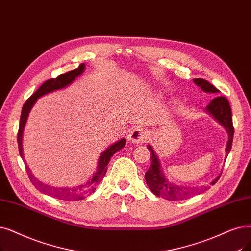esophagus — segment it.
<instances>
[{
    "label": "esophagus",
    "mask_w": 251,
    "mask_h": 251,
    "mask_svg": "<svg viewBox=\"0 0 251 251\" xmlns=\"http://www.w3.org/2000/svg\"><path fill=\"white\" fill-rule=\"evenodd\" d=\"M149 139V134L143 128H134L130 131L128 135V141L132 144H138V143H146Z\"/></svg>",
    "instance_id": "34e87169"
}]
</instances>
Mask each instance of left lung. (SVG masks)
<instances>
[{"label":"left lung","mask_w":251,"mask_h":251,"mask_svg":"<svg viewBox=\"0 0 251 251\" xmlns=\"http://www.w3.org/2000/svg\"><path fill=\"white\" fill-rule=\"evenodd\" d=\"M194 83L199 86L200 88L207 93H211L217 95L220 92L213 85L203 79H194ZM205 112L208 113L214 118L215 121L219 122L226 131L228 139L226 147V157H227L228 152L231 151L233 137H234V127L232 119V110L230 103L224 96H216L210 101V103L206 106ZM149 151H151V165L149 170L145 174L146 182L148 184L151 192L154 193L158 197H162L169 201H180L188 199L194 195L200 194L206 190H208L210 186L220 179L221 174L213 181H211L210 186H201V187H184L170 182L161 167V163L154 151L151 146H148Z\"/></svg>","instance_id":"obj_1"}]
</instances>
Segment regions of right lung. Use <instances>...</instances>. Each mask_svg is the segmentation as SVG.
I'll return each mask as SVG.
<instances>
[{"label":"right lung","mask_w":251,"mask_h":251,"mask_svg":"<svg viewBox=\"0 0 251 251\" xmlns=\"http://www.w3.org/2000/svg\"><path fill=\"white\" fill-rule=\"evenodd\" d=\"M85 71V64H80V67L75 70H73L71 72H68L65 74H62L56 79H50L46 81L44 84H42L40 88L32 94L29 99L26 100V102L23 106V111H21L20 116V122H19V130L17 134V143H18V150L20 157L23 158L24 162L25 163V169L27 171L28 177L32 184L42 193H44L51 197L58 199V200H64V201H78L86 198L87 196H89L91 193H93L96 190V187L99 186V183L101 181L103 176H105V172L107 169V164L110 163L111 158L116 154L118 151L124 148L126 145V139L122 138L115 144L108 147L106 150L102 151L99 159V163H97V169L94 173V176L90 177L88 180L85 181L84 183L77 184L75 187H54L47 184L39 180L34 174L31 173L29 167L27 166L25 156H24V150H23V135H24V130L27 121L28 115L30 113V110L32 106L35 105L38 99L44 96L48 93L54 92L56 90H60L63 88H67L70 86L75 79L84 73Z\"/></svg>","instance_id":"right-lung-1"}]
</instances>
